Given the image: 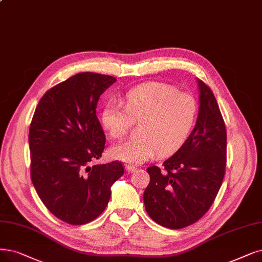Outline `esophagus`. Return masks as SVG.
I'll list each match as a JSON object with an SVG mask.
<instances>
[{
	"mask_svg": "<svg viewBox=\"0 0 262 262\" xmlns=\"http://www.w3.org/2000/svg\"><path fill=\"white\" fill-rule=\"evenodd\" d=\"M125 171H127L128 173H132L134 171H137V166H134V165H125Z\"/></svg>",
	"mask_w": 262,
	"mask_h": 262,
	"instance_id": "34e87169",
	"label": "esophagus"
}]
</instances>
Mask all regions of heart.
<instances>
[{"mask_svg": "<svg viewBox=\"0 0 262 262\" xmlns=\"http://www.w3.org/2000/svg\"><path fill=\"white\" fill-rule=\"evenodd\" d=\"M121 107L107 103L101 114L103 127L113 139H121L132 122H139V137L113 146V158L125 163H143L158 150L160 156L175 152L187 140L196 116V102L187 92L165 83H145L125 93Z\"/></svg>", "mask_w": 262, "mask_h": 262, "instance_id": "b5f03b06", "label": "heart"}]
</instances>
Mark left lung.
Returning <instances> with one entry per match:
<instances>
[{
  "label": "left lung",
  "instance_id": "8db88e82",
  "mask_svg": "<svg viewBox=\"0 0 262 262\" xmlns=\"http://www.w3.org/2000/svg\"><path fill=\"white\" fill-rule=\"evenodd\" d=\"M199 112L189 137L169 159L163 170L147 169L149 185L144 204L160 226L182 229L198 222L212 206L225 176L226 125L212 90L196 79Z\"/></svg>",
  "mask_w": 262,
  "mask_h": 262
}]
</instances>
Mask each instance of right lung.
<instances>
[{
	"label": "right lung",
	"instance_id": "1",
	"mask_svg": "<svg viewBox=\"0 0 262 262\" xmlns=\"http://www.w3.org/2000/svg\"><path fill=\"white\" fill-rule=\"evenodd\" d=\"M116 80L78 73L45 93L30 125L31 180L49 212L70 225L96 219L123 175L119 161L91 165L105 145L98 101Z\"/></svg>",
	"mask_w": 262,
	"mask_h": 262
}]
</instances>
